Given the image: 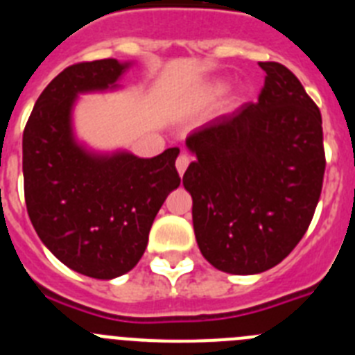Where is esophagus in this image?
<instances>
[{
	"label": "esophagus",
	"instance_id": "obj_1",
	"mask_svg": "<svg viewBox=\"0 0 355 355\" xmlns=\"http://www.w3.org/2000/svg\"><path fill=\"white\" fill-rule=\"evenodd\" d=\"M188 163H190V158H188L187 155L178 156V159H175V168H178L180 175L184 174V171H187V167H188Z\"/></svg>",
	"mask_w": 355,
	"mask_h": 355
}]
</instances>
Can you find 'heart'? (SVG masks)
I'll return each instance as SVG.
<instances>
[{
    "label": "heart",
    "mask_w": 355,
    "mask_h": 355,
    "mask_svg": "<svg viewBox=\"0 0 355 355\" xmlns=\"http://www.w3.org/2000/svg\"><path fill=\"white\" fill-rule=\"evenodd\" d=\"M227 92V81L225 80H213L211 83L206 85V89L200 92L199 103L200 105H208V103L216 101L218 97H222ZM236 99V97H234Z\"/></svg>",
    "instance_id": "1"
}]
</instances>
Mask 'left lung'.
Segmentation results:
<instances>
[{
  "label": "left lung",
  "mask_w": 355,
  "mask_h": 355,
  "mask_svg": "<svg viewBox=\"0 0 355 355\" xmlns=\"http://www.w3.org/2000/svg\"><path fill=\"white\" fill-rule=\"evenodd\" d=\"M258 101L200 126L187 139L196 162L183 184L192 196L197 245L215 268L252 275L283 261L311 224L325 172L318 106L293 72L259 62Z\"/></svg>",
  "instance_id": "1"
}]
</instances>
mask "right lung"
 Returning a JSON list of instances; mask_svg holds the SVG:
<instances>
[{
	"mask_svg": "<svg viewBox=\"0 0 355 355\" xmlns=\"http://www.w3.org/2000/svg\"><path fill=\"white\" fill-rule=\"evenodd\" d=\"M131 65L105 58L64 69L37 99L23 135L31 224L55 258L94 279H115L140 261L156 213L181 183L178 147L139 158L78 140L72 115L81 94L122 89Z\"/></svg>",
	"mask_w": 355,
	"mask_h": 355,
	"instance_id": "1",
	"label": "right lung"
}]
</instances>
